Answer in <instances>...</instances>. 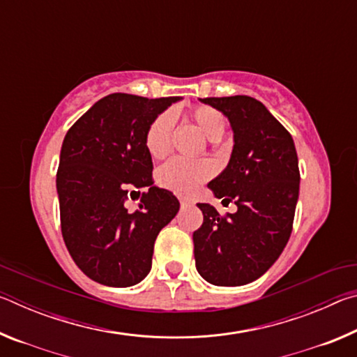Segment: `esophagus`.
I'll return each instance as SVG.
<instances>
[{
  "label": "esophagus",
  "instance_id": "34e87169",
  "mask_svg": "<svg viewBox=\"0 0 357 357\" xmlns=\"http://www.w3.org/2000/svg\"><path fill=\"white\" fill-rule=\"evenodd\" d=\"M179 202H181V206H183V208H184V206H189V204H190V202H187V200H184V198H181V200H179Z\"/></svg>",
  "mask_w": 357,
  "mask_h": 357
}]
</instances>
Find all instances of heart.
<instances>
[{
  "instance_id": "1",
  "label": "heart",
  "mask_w": 357,
  "mask_h": 357,
  "mask_svg": "<svg viewBox=\"0 0 357 357\" xmlns=\"http://www.w3.org/2000/svg\"><path fill=\"white\" fill-rule=\"evenodd\" d=\"M190 119L200 129L209 142L217 143L225 135L228 121L217 108L209 105H197L190 110ZM176 123L173 110H165L153 119L144 134V144L154 159H162L172 149V138ZM215 173V165L211 160L187 162L173 159L159 170V183L162 187L178 193L181 197H190L198 190L204 181Z\"/></svg>"
}]
</instances>
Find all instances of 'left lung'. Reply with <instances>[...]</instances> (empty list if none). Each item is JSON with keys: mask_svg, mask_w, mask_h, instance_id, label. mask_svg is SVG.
Returning <instances> with one entry per match:
<instances>
[{"mask_svg": "<svg viewBox=\"0 0 357 357\" xmlns=\"http://www.w3.org/2000/svg\"><path fill=\"white\" fill-rule=\"evenodd\" d=\"M228 118L234 146L228 165L208 187L234 202L220 215L198 203L202 227L193 231L197 271L217 287H239L261 277L289 239L299 197V165L289 132L249 96L200 99Z\"/></svg>", "mask_w": 357, "mask_h": 357, "instance_id": "obj_1", "label": "left lung"}]
</instances>
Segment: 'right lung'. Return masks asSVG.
I'll list each match as a JSON object with an SVG mask.
<instances>
[{
	"mask_svg": "<svg viewBox=\"0 0 357 357\" xmlns=\"http://www.w3.org/2000/svg\"><path fill=\"white\" fill-rule=\"evenodd\" d=\"M179 99L108 94L64 137L56 173L63 238L78 268L102 285L142 282L157 234L179 211L178 198L154 185L144 144L148 126ZM140 188L141 209L129 213L125 202Z\"/></svg>",
	"mask_w": 357,
	"mask_h": 357,
	"instance_id": "obj_1",
	"label": "right lung"
}]
</instances>
